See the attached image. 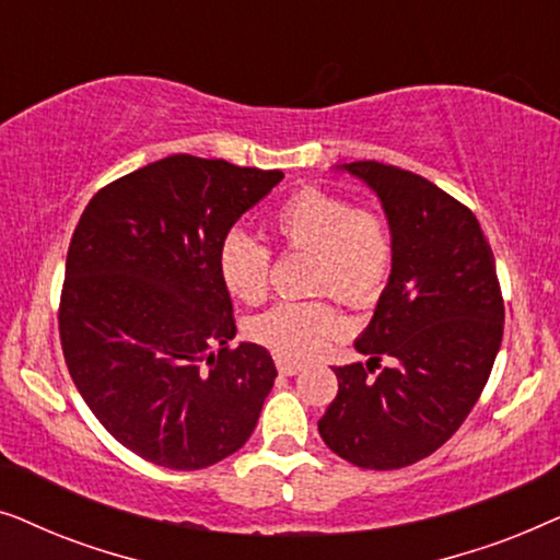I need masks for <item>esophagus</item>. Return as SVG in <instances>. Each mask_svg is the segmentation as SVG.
I'll return each instance as SVG.
<instances>
[{
  "label": "esophagus",
  "mask_w": 560,
  "mask_h": 560,
  "mask_svg": "<svg viewBox=\"0 0 560 560\" xmlns=\"http://www.w3.org/2000/svg\"><path fill=\"white\" fill-rule=\"evenodd\" d=\"M275 364H278V372L280 374H288V377H293V374H298V372L303 370L301 362H293V359H285V357L275 359Z\"/></svg>",
  "instance_id": "obj_1"
}]
</instances>
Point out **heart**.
<instances>
[{
	"label": "heart",
	"mask_w": 560,
	"mask_h": 560,
	"mask_svg": "<svg viewBox=\"0 0 560 560\" xmlns=\"http://www.w3.org/2000/svg\"><path fill=\"white\" fill-rule=\"evenodd\" d=\"M267 229L282 252H308L311 293H331L351 308H372L397 267V234L385 211L320 186H303L275 206ZM219 278L236 301L257 305L270 293L272 252L232 232L219 244ZM347 328L328 298L280 303L249 324L252 339L285 359H311Z\"/></svg>",
	"instance_id": "b5f03b06"
}]
</instances>
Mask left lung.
I'll list each match as a JSON object with an SVG mask.
<instances>
[{
	"instance_id": "8db88e82",
	"label": "left lung",
	"mask_w": 560,
	"mask_h": 560,
	"mask_svg": "<svg viewBox=\"0 0 560 560\" xmlns=\"http://www.w3.org/2000/svg\"><path fill=\"white\" fill-rule=\"evenodd\" d=\"M347 171L377 190L397 267L357 341L370 364L334 366L339 393L318 433L359 469L393 471L439 451L477 405L502 343L504 301L469 206L402 167L359 160Z\"/></svg>"
}]
</instances>
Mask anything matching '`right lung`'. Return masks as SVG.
Here are the masks:
<instances>
[{
  "mask_svg": "<svg viewBox=\"0 0 560 560\" xmlns=\"http://www.w3.org/2000/svg\"><path fill=\"white\" fill-rule=\"evenodd\" d=\"M282 178L171 155L96 190L75 224L60 347L98 423L144 462L206 469L255 431L278 370L265 347H229L236 320L217 255Z\"/></svg>",
  "mask_w": 560,
  "mask_h": 560,
  "instance_id": "add662e5",
  "label": "right lung"
}]
</instances>
